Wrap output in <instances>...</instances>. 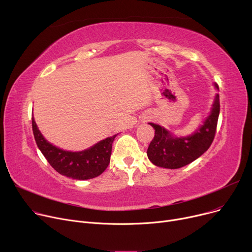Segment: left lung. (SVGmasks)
I'll list each match as a JSON object with an SVG mask.
<instances>
[{
	"label": "left lung",
	"instance_id": "8db88e82",
	"mask_svg": "<svg viewBox=\"0 0 252 252\" xmlns=\"http://www.w3.org/2000/svg\"><path fill=\"white\" fill-rule=\"evenodd\" d=\"M219 90V86L216 84ZM220 114V96L217 94L213 109L204 125L189 137L174 138L164 127L150 123L155 129L147 155L156 166L165 168H180L200 157L213 143Z\"/></svg>",
	"mask_w": 252,
	"mask_h": 252
}]
</instances>
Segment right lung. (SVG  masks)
Returning a JSON list of instances; mask_svg holds the SVG:
<instances>
[{
  "label": "right lung",
  "mask_w": 252,
  "mask_h": 252,
  "mask_svg": "<svg viewBox=\"0 0 252 252\" xmlns=\"http://www.w3.org/2000/svg\"><path fill=\"white\" fill-rule=\"evenodd\" d=\"M32 131L38 149L50 165L60 175L74 180H89L100 176L110 162L112 143L116 135L100 141L90 149L70 152L59 149L50 144L38 130L33 117Z\"/></svg>",
  "instance_id": "obj_1"
}]
</instances>
